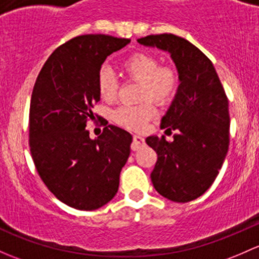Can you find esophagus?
<instances>
[{"label": "esophagus", "mask_w": 259, "mask_h": 259, "mask_svg": "<svg viewBox=\"0 0 259 259\" xmlns=\"http://www.w3.org/2000/svg\"><path fill=\"white\" fill-rule=\"evenodd\" d=\"M145 138L140 137V136H133V140H132V145H131V148L132 151H138L145 146Z\"/></svg>", "instance_id": "esophagus-1"}]
</instances>
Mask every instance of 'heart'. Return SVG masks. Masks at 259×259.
Returning <instances> with one entry per match:
<instances>
[{
    "instance_id": "b5f03b06",
    "label": "heart",
    "mask_w": 259,
    "mask_h": 259,
    "mask_svg": "<svg viewBox=\"0 0 259 259\" xmlns=\"http://www.w3.org/2000/svg\"><path fill=\"white\" fill-rule=\"evenodd\" d=\"M121 70L126 78L140 82L138 105H124L114 108L111 118L114 123L130 130H141L156 116V103H169L177 95L181 84L180 71L173 63H159L158 56L147 51H138L124 58ZM97 90L101 98L111 102L117 97L118 81L108 68L102 67L97 76Z\"/></svg>"
}]
</instances>
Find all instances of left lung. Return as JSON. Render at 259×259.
Here are the masks:
<instances>
[{"label": "left lung", "mask_w": 259, "mask_h": 259, "mask_svg": "<svg viewBox=\"0 0 259 259\" xmlns=\"http://www.w3.org/2000/svg\"><path fill=\"white\" fill-rule=\"evenodd\" d=\"M141 45L168 51L181 84L161 128L176 132L147 137L157 153L151 173L153 187L173 202L193 201L204 193L220 173L229 146L228 98L212 62L187 39L172 33L149 34Z\"/></svg>", "instance_id": "obj_1"}]
</instances>
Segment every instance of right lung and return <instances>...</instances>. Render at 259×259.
I'll return each mask as SVG.
<instances>
[{"mask_svg": "<svg viewBox=\"0 0 259 259\" xmlns=\"http://www.w3.org/2000/svg\"><path fill=\"white\" fill-rule=\"evenodd\" d=\"M82 34L57 47L37 76L30 105V149L45 185L67 206L93 210L116 196L132 136L108 124L91 140L87 123L100 101L97 76L107 56L130 44Z\"/></svg>", "mask_w": 259, "mask_h": 259, "instance_id": "add662e5", "label": "right lung"}]
</instances>
